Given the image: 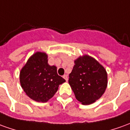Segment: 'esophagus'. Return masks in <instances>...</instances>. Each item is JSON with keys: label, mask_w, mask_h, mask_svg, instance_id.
<instances>
[{"label": "esophagus", "mask_w": 130, "mask_h": 130, "mask_svg": "<svg viewBox=\"0 0 130 130\" xmlns=\"http://www.w3.org/2000/svg\"><path fill=\"white\" fill-rule=\"evenodd\" d=\"M63 78H64L65 80H66V82H68V75H67V74H65V75H63Z\"/></svg>", "instance_id": "34e87169"}]
</instances>
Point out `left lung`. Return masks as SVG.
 Masks as SVG:
<instances>
[{"mask_svg":"<svg viewBox=\"0 0 130 130\" xmlns=\"http://www.w3.org/2000/svg\"><path fill=\"white\" fill-rule=\"evenodd\" d=\"M68 82L76 99L83 105H89L104 93L108 76L105 68L96 60L84 55L74 60Z\"/></svg>","mask_w":130,"mask_h":130,"instance_id":"left-lung-1","label":"left lung"}]
</instances>
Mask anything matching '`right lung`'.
Returning a JSON list of instances; mask_svg holds the SVG:
<instances>
[{
  "instance_id": "right-lung-1",
  "label": "right lung",
  "mask_w": 130,
  "mask_h": 130,
  "mask_svg": "<svg viewBox=\"0 0 130 130\" xmlns=\"http://www.w3.org/2000/svg\"><path fill=\"white\" fill-rule=\"evenodd\" d=\"M22 88L28 96L37 102H47L65 80L57 73L56 66L48 65L45 53L37 52L27 60L20 73Z\"/></svg>"
}]
</instances>
